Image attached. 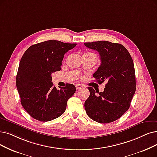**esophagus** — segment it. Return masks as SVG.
<instances>
[{
    "mask_svg": "<svg viewBox=\"0 0 157 157\" xmlns=\"http://www.w3.org/2000/svg\"><path fill=\"white\" fill-rule=\"evenodd\" d=\"M75 87H76V89L77 90H79V89H80V88H82V86L81 85V84H76L75 85Z\"/></svg>",
    "mask_w": 157,
    "mask_h": 157,
    "instance_id": "obj_1",
    "label": "esophagus"
}]
</instances>
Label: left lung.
I'll list each match as a JSON object with an SVG mask.
<instances>
[{"label":"left lung","mask_w":157,"mask_h":157,"mask_svg":"<svg viewBox=\"0 0 157 157\" xmlns=\"http://www.w3.org/2000/svg\"><path fill=\"white\" fill-rule=\"evenodd\" d=\"M100 55L101 64L93 74L99 84L107 81L103 92L88 87L90 95L84 103L87 115L94 121L109 123L121 117L129 109L136 91L134 64L126 48L109 41L86 42Z\"/></svg>","instance_id":"obj_1"}]
</instances>
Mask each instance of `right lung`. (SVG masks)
I'll list each match as a JSON object with an SVG mask.
<instances>
[{"label":"right lung","instance_id":"1","mask_svg":"<svg viewBox=\"0 0 157 157\" xmlns=\"http://www.w3.org/2000/svg\"><path fill=\"white\" fill-rule=\"evenodd\" d=\"M77 44L50 40L31 46L18 66L16 86L24 109L33 118L48 122L64 113L76 87L71 84L57 90L52 74L61 70L64 55Z\"/></svg>","mask_w":157,"mask_h":157}]
</instances>
